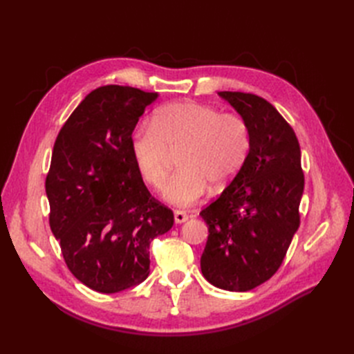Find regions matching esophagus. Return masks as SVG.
Returning <instances> with one entry per match:
<instances>
[{
  "instance_id": "1",
  "label": "esophagus",
  "mask_w": 354,
  "mask_h": 354,
  "mask_svg": "<svg viewBox=\"0 0 354 354\" xmlns=\"http://www.w3.org/2000/svg\"><path fill=\"white\" fill-rule=\"evenodd\" d=\"M187 220H189V214L186 211H181V209L174 211V221L177 224H181V223H185Z\"/></svg>"
}]
</instances>
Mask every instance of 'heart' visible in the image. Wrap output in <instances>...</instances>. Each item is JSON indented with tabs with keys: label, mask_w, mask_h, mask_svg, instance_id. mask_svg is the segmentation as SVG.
<instances>
[{
	"label": "heart",
	"mask_w": 354,
	"mask_h": 354,
	"mask_svg": "<svg viewBox=\"0 0 354 354\" xmlns=\"http://www.w3.org/2000/svg\"><path fill=\"white\" fill-rule=\"evenodd\" d=\"M181 152L180 168L164 189V199L187 207L238 176L251 149V128L238 113H221L196 102H176L159 108L152 125L137 127L131 155L142 180L160 189L168 173L169 153Z\"/></svg>",
	"instance_id": "heart-1"
}]
</instances>
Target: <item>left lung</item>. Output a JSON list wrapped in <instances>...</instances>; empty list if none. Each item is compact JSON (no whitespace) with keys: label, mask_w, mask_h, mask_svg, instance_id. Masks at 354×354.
Listing matches in <instances>:
<instances>
[{"label":"left lung","mask_w":354,"mask_h":354,"mask_svg":"<svg viewBox=\"0 0 354 354\" xmlns=\"http://www.w3.org/2000/svg\"><path fill=\"white\" fill-rule=\"evenodd\" d=\"M251 128L243 167L199 216L208 226L201 270L214 286L245 292L279 269L299 226L304 190L298 138L263 97L220 91Z\"/></svg>","instance_id":"obj_1"}]
</instances>
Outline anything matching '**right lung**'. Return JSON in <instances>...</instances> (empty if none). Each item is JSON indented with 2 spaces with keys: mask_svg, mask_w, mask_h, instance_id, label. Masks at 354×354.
Returning a JSON list of instances; mask_svg holds the SVG:
<instances>
[{
  "mask_svg": "<svg viewBox=\"0 0 354 354\" xmlns=\"http://www.w3.org/2000/svg\"><path fill=\"white\" fill-rule=\"evenodd\" d=\"M158 93L122 85L93 90L53 147L46 194L50 229L71 273L113 294L149 276V246L174 214L149 194L131 155V136Z\"/></svg>",
  "mask_w": 354,
  "mask_h": 354,
  "instance_id": "obj_1",
  "label": "right lung"
}]
</instances>
